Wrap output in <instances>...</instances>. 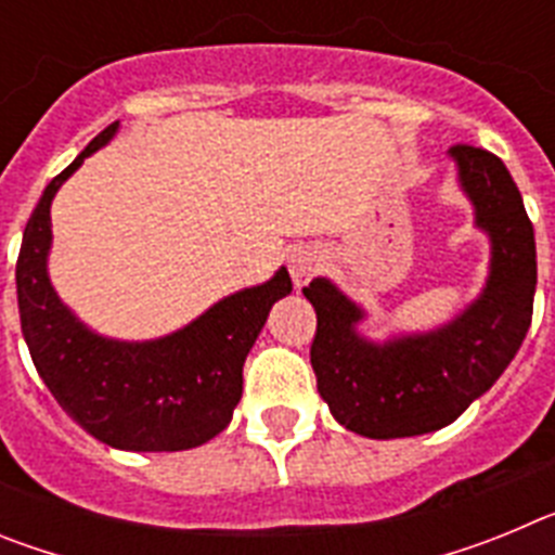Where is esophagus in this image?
Instances as JSON below:
<instances>
[{
	"instance_id": "obj_1",
	"label": "esophagus",
	"mask_w": 555,
	"mask_h": 555,
	"mask_svg": "<svg viewBox=\"0 0 555 555\" xmlns=\"http://www.w3.org/2000/svg\"><path fill=\"white\" fill-rule=\"evenodd\" d=\"M322 263H325V253L317 244H302V247L294 249L292 258H288V272H292L294 286H306L313 274L320 272Z\"/></svg>"
}]
</instances>
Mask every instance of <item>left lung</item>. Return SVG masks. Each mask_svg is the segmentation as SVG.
<instances>
[{
    "instance_id": "left-lung-1",
    "label": "left lung",
    "mask_w": 555,
    "mask_h": 555,
    "mask_svg": "<svg viewBox=\"0 0 555 555\" xmlns=\"http://www.w3.org/2000/svg\"><path fill=\"white\" fill-rule=\"evenodd\" d=\"M475 228L489 238L487 283L453 320L377 341L361 333L370 313L331 278L302 294L317 311L311 366L333 420L370 439L423 436L455 423L517 356L533 313L537 242L506 164L487 150L448 152Z\"/></svg>"
}]
</instances>
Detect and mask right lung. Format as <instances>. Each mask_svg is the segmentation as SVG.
Returning <instances> with one entry per match:
<instances>
[{
	"mask_svg": "<svg viewBox=\"0 0 555 555\" xmlns=\"http://www.w3.org/2000/svg\"><path fill=\"white\" fill-rule=\"evenodd\" d=\"M119 132L96 135L43 189L16 263L22 333L38 375L82 430L132 453L191 450L222 434L242 400L244 358L267 325L272 306L292 294L281 267L269 281L233 292L178 331L125 341L91 331L49 281L52 199L88 155Z\"/></svg>",
	"mask_w": 555,
	"mask_h": 555,
	"instance_id": "right-lung-1",
	"label": "right lung"
}]
</instances>
